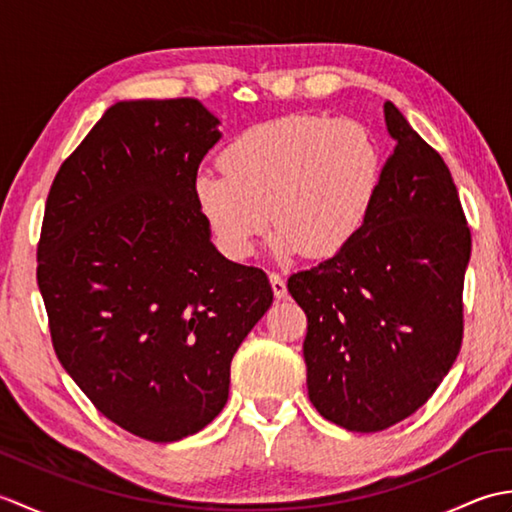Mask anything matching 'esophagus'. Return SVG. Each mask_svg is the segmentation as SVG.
<instances>
[{
  "label": "esophagus",
  "instance_id": "34e87169",
  "mask_svg": "<svg viewBox=\"0 0 512 512\" xmlns=\"http://www.w3.org/2000/svg\"><path fill=\"white\" fill-rule=\"evenodd\" d=\"M268 279H270V286H273V292H275V299H284L286 297V281H284V277H281L279 273H270L268 275Z\"/></svg>",
  "mask_w": 512,
  "mask_h": 512
}]
</instances>
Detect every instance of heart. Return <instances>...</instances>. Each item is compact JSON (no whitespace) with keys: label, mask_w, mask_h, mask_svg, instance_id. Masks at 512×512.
<instances>
[{"label":"heart","mask_w":512,"mask_h":512,"mask_svg":"<svg viewBox=\"0 0 512 512\" xmlns=\"http://www.w3.org/2000/svg\"><path fill=\"white\" fill-rule=\"evenodd\" d=\"M222 167L202 169L193 195L228 257L253 253L273 217L275 255L328 259L361 235L385 158L363 123L299 114L246 129L222 151Z\"/></svg>","instance_id":"heart-1"}]
</instances>
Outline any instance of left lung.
I'll list each match as a JSON object with an SVG mask.
<instances>
[{
  "instance_id": "left-lung-1",
  "label": "left lung",
  "mask_w": 512,
  "mask_h": 512,
  "mask_svg": "<svg viewBox=\"0 0 512 512\" xmlns=\"http://www.w3.org/2000/svg\"><path fill=\"white\" fill-rule=\"evenodd\" d=\"M374 209L343 253L288 279L308 317V396L325 420L374 433L418 411L462 345L471 231L449 167L394 103Z\"/></svg>"
}]
</instances>
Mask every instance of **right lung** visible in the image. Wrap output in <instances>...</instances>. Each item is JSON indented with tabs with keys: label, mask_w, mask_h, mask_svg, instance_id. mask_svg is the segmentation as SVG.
<instances>
[{
	"label": "right lung",
	"mask_w": 512,
	"mask_h": 512,
	"mask_svg": "<svg viewBox=\"0 0 512 512\" xmlns=\"http://www.w3.org/2000/svg\"><path fill=\"white\" fill-rule=\"evenodd\" d=\"M217 125L195 99L114 103L43 215L54 352L105 418L151 442L193 436L224 409L233 354L273 303L264 270L226 259L195 202Z\"/></svg>",
	"instance_id": "right-lung-1"
}]
</instances>
